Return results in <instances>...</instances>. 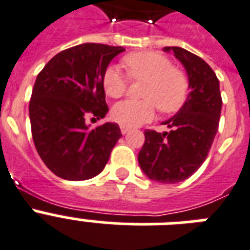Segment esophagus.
Returning <instances> with one entry per match:
<instances>
[{
    "mask_svg": "<svg viewBox=\"0 0 250 250\" xmlns=\"http://www.w3.org/2000/svg\"><path fill=\"white\" fill-rule=\"evenodd\" d=\"M129 127H125V125H121V131H122V133H123V135H125V133H128L129 132Z\"/></svg>",
    "mask_w": 250,
    "mask_h": 250,
    "instance_id": "esophagus-1",
    "label": "esophagus"
}]
</instances>
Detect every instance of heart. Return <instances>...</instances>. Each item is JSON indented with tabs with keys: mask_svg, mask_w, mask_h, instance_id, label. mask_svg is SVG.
<instances>
[{
	"mask_svg": "<svg viewBox=\"0 0 250 250\" xmlns=\"http://www.w3.org/2000/svg\"><path fill=\"white\" fill-rule=\"evenodd\" d=\"M127 74L133 81H144L140 96L143 100H127L115 105L111 118L125 127H135L154 118L157 106L162 113L180 110L188 100L190 79L184 69L172 65L167 56L155 51H139L122 59ZM101 84L111 99L125 96L128 79L118 66L109 65L103 73Z\"/></svg>",
	"mask_w": 250,
	"mask_h": 250,
	"instance_id": "b5f03b06",
	"label": "heart"
}]
</instances>
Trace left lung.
Instances as JSON below:
<instances>
[{
    "mask_svg": "<svg viewBox=\"0 0 250 250\" xmlns=\"http://www.w3.org/2000/svg\"><path fill=\"white\" fill-rule=\"evenodd\" d=\"M169 50L184 64L191 91L177 114L163 123L171 131L146 129L139 153L146 176L162 184L184 181L204 163L218 131L222 107L220 82L213 69L185 48L164 47V51Z\"/></svg>",
    "mask_w": 250,
    "mask_h": 250,
    "instance_id": "8db88e82",
    "label": "left lung"
}]
</instances>
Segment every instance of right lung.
<instances>
[{
  "label": "right lung",
  "instance_id": "add662e5",
  "mask_svg": "<svg viewBox=\"0 0 250 250\" xmlns=\"http://www.w3.org/2000/svg\"><path fill=\"white\" fill-rule=\"evenodd\" d=\"M125 51L121 46L83 43L59 52L38 73L29 101L33 143L46 167L59 177L83 181L106 166L121 128L88 121L109 111L101 84L109 62Z\"/></svg>",
  "mask_w": 250,
  "mask_h": 250
}]
</instances>
